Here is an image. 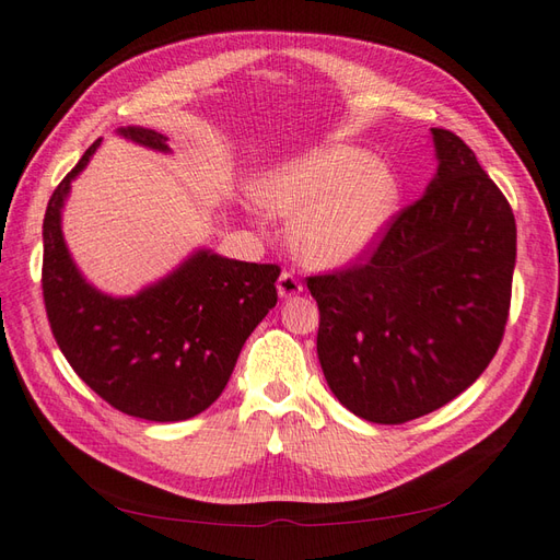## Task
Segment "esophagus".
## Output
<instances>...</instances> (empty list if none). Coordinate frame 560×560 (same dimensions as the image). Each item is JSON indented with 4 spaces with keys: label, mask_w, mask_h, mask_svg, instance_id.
<instances>
[{
    "label": "esophagus",
    "mask_w": 560,
    "mask_h": 560,
    "mask_svg": "<svg viewBox=\"0 0 560 560\" xmlns=\"http://www.w3.org/2000/svg\"><path fill=\"white\" fill-rule=\"evenodd\" d=\"M277 291H279V298H293L298 293H303V283L298 281L291 271H281V277L277 281Z\"/></svg>",
    "instance_id": "esophagus-1"
}]
</instances>
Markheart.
Segmentation results:
<instances>
[{"instance_id": "1", "label": "heart", "mask_w": 560, "mask_h": 560, "mask_svg": "<svg viewBox=\"0 0 560 560\" xmlns=\"http://www.w3.org/2000/svg\"><path fill=\"white\" fill-rule=\"evenodd\" d=\"M257 195L269 214L293 219L289 241L301 262L336 269L382 238L396 212L398 184L370 152L331 145L279 164Z\"/></svg>"}]
</instances>
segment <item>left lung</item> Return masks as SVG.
Returning a JSON list of instances; mask_svg holds the SVG:
<instances>
[{"label":"left lung","mask_w":560,"mask_h":560,"mask_svg":"<svg viewBox=\"0 0 560 560\" xmlns=\"http://www.w3.org/2000/svg\"><path fill=\"white\" fill-rule=\"evenodd\" d=\"M436 174L353 267L307 277L327 384L358 418L402 424L487 370L511 310L515 217L475 152L432 128Z\"/></svg>","instance_id":"8db88e82"}]
</instances>
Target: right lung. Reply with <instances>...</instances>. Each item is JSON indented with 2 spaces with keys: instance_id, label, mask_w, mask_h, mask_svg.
Instances as JSON below:
<instances>
[{
  "instance_id": "right-lung-1",
  "label": "right lung",
  "mask_w": 560,
  "mask_h": 560,
  "mask_svg": "<svg viewBox=\"0 0 560 560\" xmlns=\"http://www.w3.org/2000/svg\"><path fill=\"white\" fill-rule=\"evenodd\" d=\"M119 136L168 152L166 136L126 126ZM95 140L51 192L43 221V295L51 334L73 372L112 408L150 422H178L224 392L245 339L277 305V265L192 253L136 295L114 298L83 279L61 233L71 180Z\"/></svg>"
}]
</instances>
